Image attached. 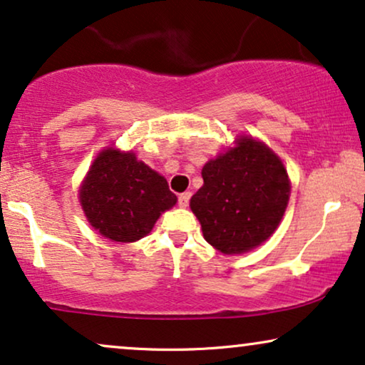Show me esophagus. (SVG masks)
I'll list each match as a JSON object with an SVG mask.
<instances>
[{
    "instance_id": "34e87169",
    "label": "esophagus",
    "mask_w": 365,
    "mask_h": 365,
    "mask_svg": "<svg viewBox=\"0 0 365 365\" xmlns=\"http://www.w3.org/2000/svg\"><path fill=\"white\" fill-rule=\"evenodd\" d=\"M189 200H191V192H182V194H179V197H178V202H179V206L181 207H186L187 205H189Z\"/></svg>"
}]
</instances>
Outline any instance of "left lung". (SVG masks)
<instances>
[{"label": "left lung", "instance_id": "left-lung-1", "mask_svg": "<svg viewBox=\"0 0 365 365\" xmlns=\"http://www.w3.org/2000/svg\"><path fill=\"white\" fill-rule=\"evenodd\" d=\"M202 187L191 197L207 243L221 253L257 248L275 233L287 210L290 181L285 165L250 137L202 168Z\"/></svg>", "mask_w": 365, "mask_h": 365}]
</instances>
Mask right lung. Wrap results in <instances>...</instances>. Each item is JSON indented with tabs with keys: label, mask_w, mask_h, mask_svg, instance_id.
I'll list each match as a JSON object with an SVG mask.
<instances>
[{
	"label": "right lung",
	"mask_w": 365,
	"mask_h": 365,
	"mask_svg": "<svg viewBox=\"0 0 365 365\" xmlns=\"http://www.w3.org/2000/svg\"><path fill=\"white\" fill-rule=\"evenodd\" d=\"M168 181L134 153L107 149L97 155L80 189L88 223L112 241L130 243L150 233L160 212L176 205Z\"/></svg>",
	"instance_id": "1"
}]
</instances>
